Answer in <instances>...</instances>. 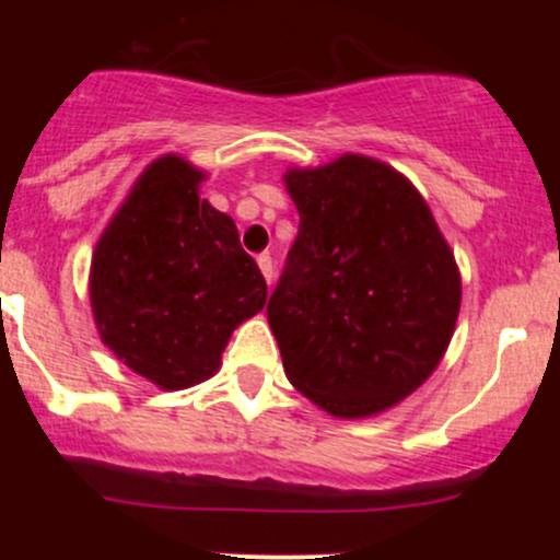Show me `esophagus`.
I'll list each match as a JSON object with an SVG mask.
<instances>
[{"instance_id": "1", "label": "esophagus", "mask_w": 560, "mask_h": 560, "mask_svg": "<svg viewBox=\"0 0 560 560\" xmlns=\"http://www.w3.org/2000/svg\"><path fill=\"white\" fill-rule=\"evenodd\" d=\"M257 265H259V270H262L265 281H268V284H273L276 273H273V259H270V254H259Z\"/></svg>"}]
</instances>
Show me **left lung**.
<instances>
[{"label":"left lung","instance_id":"8db88e82","mask_svg":"<svg viewBox=\"0 0 560 560\" xmlns=\"http://www.w3.org/2000/svg\"><path fill=\"white\" fill-rule=\"evenodd\" d=\"M284 180L301 224L268 322L287 380L336 417L385 411L453 338V252L420 191L382 162L347 154Z\"/></svg>","mask_w":560,"mask_h":560}]
</instances>
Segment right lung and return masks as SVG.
<instances>
[{
	"instance_id": "right-lung-1",
	"label": "right lung",
	"mask_w": 560,
	"mask_h": 560,
	"mask_svg": "<svg viewBox=\"0 0 560 560\" xmlns=\"http://www.w3.org/2000/svg\"><path fill=\"white\" fill-rule=\"evenodd\" d=\"M200 180L180 156L145 167L92 259L100 336L162 389L208 380L235 327L268 301L233 219L197 197Z\"/></svg>"
}]
</instances>
